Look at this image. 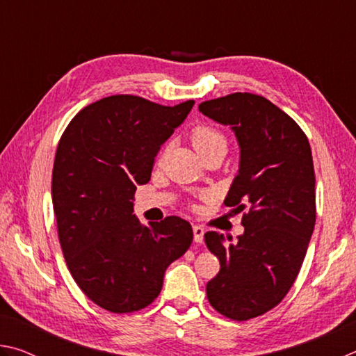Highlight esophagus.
Listing matches in <instances>:
<instances>
[{
	"mask_svg": "<svg viewBox=\"0 0 356 356\" xmlns=\"http://www.w3.org/2000/svg\"><path fill=\"white\" fill-rule=\"evenodd\" d=\"M193 238H195L196 243H202V238H204V227L195 225L193 226Z\"/></svg>",
	"mask_w": 356,
	"mask_h": 356,
	"instance_id": "1",
	"label": "esophagus"
}]
</instances>
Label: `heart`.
Listing matches in <instances>:
<instances>
[{
	"mask_svg": "<svg viewBox=\"0 0 356 356\" xmlns=\"http://www.w3.org/2000/svg\"><path fill=\"white\" fill-rule=\"evenodd\" d=\"M191 143L200 155L212 152V150H222V152L227 150L226 135L209 124H200L191 130Z\"/></svg>",
	"mask_w": 356,
	"mask_h": 356,
	"instance_id": "1",
	"label": "heart"
}]
</instances>
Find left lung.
<instances>
[{
	"instance_id": "1",
	"label": "left lung",
	"mask_w": 356,
	"mask_h": 356,
	"mask_svg": "<svg viewBox=\"0 0 356 356\" xmlns=\"http://www.w3.org/2000/svg\"><path fill=\"white\" fill-rule=\"evenodd\" d=\"M200 111L231 125L240 146L238 174L225 200L243 212V236L204 234L220 259L207 282L209 303L232 321L273 309L291 291L316 225V174L308 138L300 125L262 95L250 92L202 102Z\"/></svg>"
}]
</instances>
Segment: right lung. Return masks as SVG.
<instances>
[{
	"label": "right lung",
	"instance_id": "1",
	"mask_svg": "<svg viewBox=\"0 0 356 356\" xmlns=\"http://www.w3.org/2000/svg\"><path fill=\"white\" fill-rule=\"evenodd\" d=\"M193 105L110 95L84 106L59 140L51 177L59 243L78 287L106 311L149 306L168 265L193 242L179 216L144 226L134 215L136 185L149 182L160 146Z\"/></svg>",
	"mask_w": 356,
	"mask_h": 356
}]
</instances>
